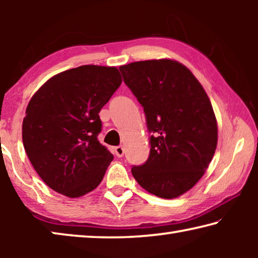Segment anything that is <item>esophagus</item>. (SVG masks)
Masks as SVG:
<instances>
[{
  "label": "esophagus",
  "instance_id": "obj_1",
  "mask_svg": "<svg viewBox=\"0 0 258 258\" xmlns=\"http://www.w3.org/2000/svg\"><path fill=\"white\" fill-rule=\"evenodd\" d=\"M113 154H115L117 157H123L125 154V150L123 147H116L115 149H113Z\"/></svg>",
  "mask_w": 258,
  "mask_h": 258
}]
</instances>
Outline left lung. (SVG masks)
Listing matches in <instances>:
<instances>
[{
	"label": "left lung",
	"instance_id": "8db88e82",
	"mask_svg": "<svg viewBox=\"0 0 258 258\" xmlns=\"http://www.w3.org/2000/svg\"><path fill=\"white\" fill-rule=\"evenodd\" d=\"M146 113L150 155L132 174L143 189L177 198L206 172L217 146L211 100L184 64L172 59L145 60L119 67Z\"/></svg>",
	"mask_w": 258,
	"mask_h": 258
}]
</instances>
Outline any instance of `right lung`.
<instances>
[{
    "label": "right lung",
    "instance_id": "1",
    "mask_svg": "<svg viewBox=\"0 0 258 258\" xmlns=\"http://www.w3.org/2000/svg\"><path fill=\"white\" fill-rule=\"evenodd\" d=\"M120 84L116 67L85 64L56 74L30 99L24 148L52 190L78 198L101 183L113 156L98 140L99 112Z\"/></svg>",
    "mask_w": 258,
    "mask_h": 258
}]
</instances>
